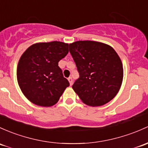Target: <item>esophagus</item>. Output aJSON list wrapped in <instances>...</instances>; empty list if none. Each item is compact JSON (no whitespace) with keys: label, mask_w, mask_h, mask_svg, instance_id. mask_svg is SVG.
<instances>
[{"label":"esophagus","mask_w":148,"mask_h":148,"mask_svg":"<svg viewBox=\"0 0 148 148\" xmlns=\"http://www.w3.org/2000/svg\"><path fill=\"white\" fill-rule=\"evenodd\" d=\"M68 80H69L70 85H72V84H73V79H72V77H69V78H68Z\"/></svg>","instance_id":"esophagus-1"}]
</instances>
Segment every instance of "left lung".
Masks as SVG:
<instances>
[{"mask_svg": "<svg viewBox=\"0 0 148 148\" xmlns=\"http://www.w3.org/2000/svg\"><path fill=\"white\" fill-rule=\"evenodd\" d=\"M69 52L79 74L72 88L90 106H100L112 100L122 84L123 69L116 51L99 42L77 41L69 44Z\"/></svg>", "mask_w": 148, "mask_h": 148, "instance_id": "1", "label": "left lung"}]
</instances>
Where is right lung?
Returning a JSON list of instances; mask_svg holds the SVG:
<instances>
[{
  "label": "right lung",
  "instance_id": "obj_1",
  "mask_svg": "<svg viewBox=\"0 0 148 148\" xmlns=\"http://www.w3.org/2000/svg\"><path fill=\"white\" fill-rule=\"evenodd\" d=\"M61 42H40L29 47L20 59L17 78L22 92L33 103L52 106L60 99L69 82L58 63L69 52Z\"/></svg>",
  "mask_w": 148,
  "mask_h": 148
}]
</instances>
